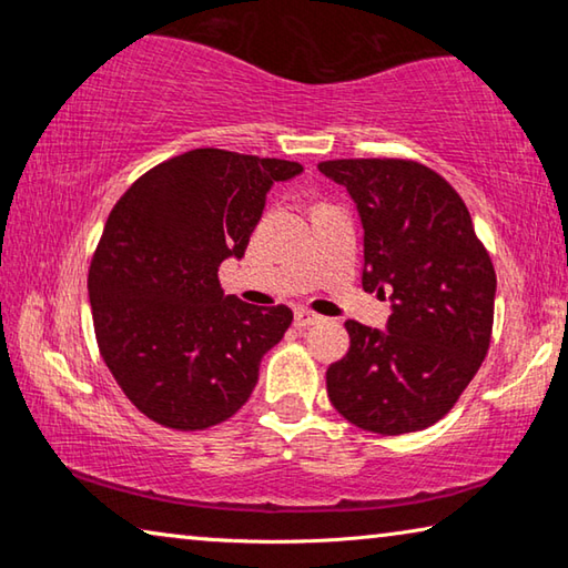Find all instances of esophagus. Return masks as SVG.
<instances>
[{"label": "esophagus", "instance_id": "esophagus-1", "mask_svg": "<svg viewBox=\"0 0 568 568\" xmlns=\"http://www.w3.org/2000/svg\"><path fill=\"white\" fill-rule=\"evenodd\" d=\"M315 323H321V315L318 313L307 311V307H297V311H295V325H297V328H307V325H315Z\"/></svg>", "mask_w": 568, "mask_h": 568}]
</instances>
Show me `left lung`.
<instances>
[{
    "mask_svg": "<svg viewBox=\"0 0 568 568\" xmlns=\"http://www.w3.org/2000/svg\"><path fill=\"white\" fill-rule=\"evenodd\" d=\"M363 225V291L390 301L386 331L345 323L351 348L328 368L345 420L381 436L434 426L486 358L496 273L468 207L410 160H328Z\"/></svg>",
    "mask_w": 568,
    "mask_h": 568,
    "instance_id": "obj_1",
    "label": "left lung"
}]
</instances>
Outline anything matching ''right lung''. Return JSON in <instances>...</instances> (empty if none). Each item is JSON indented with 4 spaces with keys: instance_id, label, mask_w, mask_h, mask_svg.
Returning a JSON list of instances; mask_svg holds the SVG:
<instances>
[{
    "instance_id": "1",
    "label": "right lung",
    "mask_w": 568,
    "mask_h": 568,
    "mask_svg": "<svg viewBox=\"0 0 568 568\" xmlns=\"http://www.w3.org/2000/svg\"><path fill=\"white\" fill-rule=\"evenodd\" d=\"M301 172L200 148L145 172L112 207L88 277L94 333L124 396L160 426L227 420L291 328L287 305L225 295L217 267L245 255L267 192Z\"/></svg>"
}]
</instances>
